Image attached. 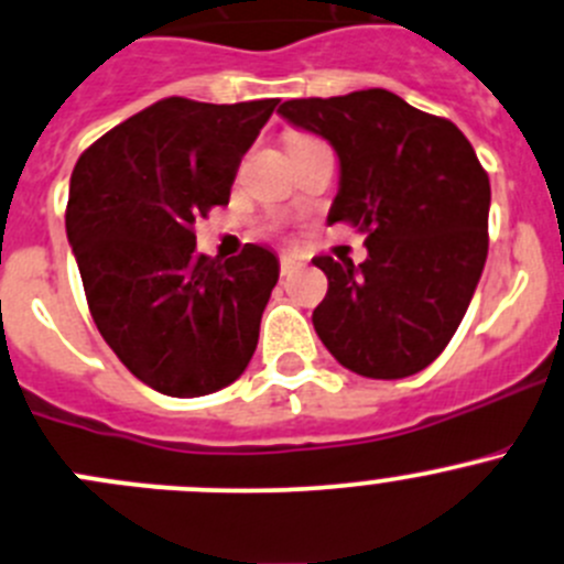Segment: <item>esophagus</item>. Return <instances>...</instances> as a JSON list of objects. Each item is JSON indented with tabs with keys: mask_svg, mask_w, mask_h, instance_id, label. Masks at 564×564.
I'll use <instances>...</instances> for the list:
<instances>
[{
	"mask_svg": "<svg viewBox=\"0 0 564 564\" xmlns=\"http://www.w3.org/2000/svg\"><path fill=\"white\" fill-rule=\"evenodd\" d=\"M300 264H303V259H300V256H294V253H283L281 256V272H283V275H289L292 270H297Z\"/></svg>",
	"mask_w": 564,
	"mask_h": 564,
	"instance_id": "34e87169",
	"label": "esophagus"
}]
</instances>
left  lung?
I'll return each mask as SVG.
<instances>
[{"instance_id":"obj_1","label":"left lung","mask_w":564,"mask_h":564,"mask_svg":"<svg viewBox=\"0 0 564 564\" xmlns=\"http://www.w3.org/2000/svg\"><path fill=\"white\" fill-rule=\"evenodd\" d=\"M338 156L327 223L366 234V261L316 256L314 330L344 369L399 380L427 369L466 316L488 259L490 182L452 120L371 87L278 107Z\"/></svg>"}]
</instances>
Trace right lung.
<instances>
[{
	"label": "right lung",
	"mask_w": 564,
	"mask_h": 564,
	"mask_svg": "<svg viewBox=\"0 0 564 564\" xmlns=\"http://www.w3.org/2000/svg\"><path fill=\"white\" fill-rule=\"evenodd\" d=\"M278 98H162L96 140L70 173L65 231L93 322L120 364L167 397L231 386L259 344L278 256L195 253V220L226 206Z\"/></svg>",
	"instance_id": "add662e5"
}]
</instances>
